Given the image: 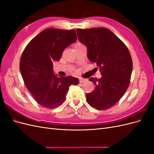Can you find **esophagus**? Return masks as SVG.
Listing matches in <instances>:
<instances>
[{"instance_id":"obj_1","label":"esophagus","mask_w":154,"mask_h":154,"mask_svg":"<svg viewBox=\"0 0 154 154\" xmlns=\"http://www.w3.org/2000/svg\"><path fill=\"white\" fill-rule=\"evenodd\" d=\"M86 81L85 79L84 78H80V83H83V82H85Z\"/></svg>"}]
</instances>
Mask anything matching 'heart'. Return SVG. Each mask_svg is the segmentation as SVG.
<instances>
[{"label":"heart","instance_id":"obj_1","mask_svg":"<svg viewBox=\"0 0 154 154\" xmlns=\"http://www.w3.org/2000/svg\"><path fill=\"white\" fill-rule=\"evenodd\" d=\"M83 45L82 43L77 42L75 45H74V49H77L78 48H80V47H82V46H83Z\"/></svg>","mask_w":154,"mask_h":154}]
</instances>
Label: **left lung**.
<instances>
[{
  "label": "left lung",
  "mask_w": 154,
  "mask_h": 154,
  "mask_svg": "<svg viewBox=\"0 0 154 154\" xmlns=\"http://www.w3.org/2000/svg\"><path fill=\"white\" fill-rule=\"evenodd\" d=\"M78 38L87 48V57L100 68L101 78H91L96 87L87 93L91 106L106 110L116 105L129 86L132 60L127 46L109 29L104 27L76 29Z\"/></svg>",
  "instance_id": "left-lung-1"
}]
</instances>
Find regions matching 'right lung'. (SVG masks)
<instances>
[{
  "label": "right lung",
  "instance_id": "obj_1",
  "mask_svg": "<svg viewBox=\"0 0 154 154\" xmlns=\"http://www.w3.org/2000/svg\"><path fill=\"white\" fill-rule=\"evenodd\" d=\"M77 40L75 30L46 29L32 38L21 56L20 70L25 85L41 106L54 109L61 105L71 85L79 80L71 76L58 77L53 61L61 58L64 49Z\"/></svg>",
  "mask_w": 154,
  "mask_h": 154
}]
</instances>
